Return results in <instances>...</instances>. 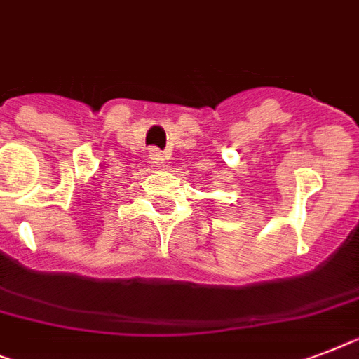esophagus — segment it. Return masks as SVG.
Returning a JSON list of instances; mask_svg holds the SVG:
<instances>
[{"label":"esophagus","instance_id":"esophagus-1","mask_svg":"<svg viewBox=\"0 0 359 359\" xmlns=\"http://www.w3.org/2000/svg\"><path fill=\"white\" fill-rule=\"evenodd\" d=\"M149 158H151V162H153V165H156V168H160V165L164 164V154L160 153V151H156V149L151 151Z\"/></svg>","mask_w":359,"mask_h":359}]
</instances>
